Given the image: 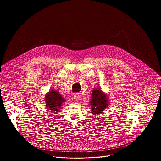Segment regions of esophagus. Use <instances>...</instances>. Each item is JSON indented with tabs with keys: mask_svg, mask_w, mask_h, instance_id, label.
Returning <instances> with one entry per match:
<instances>
[{
	"mask_svg": "<svg viewBox=\"0 0 161 161\" xmlns=\"http://www.w3.org/2000/svg\"><path fill=\"white\" fill-rule=\"evenodd\" d=\"M73 97H74L75 101L78 102V101H79L80 100V99H81V96H80L79 94H76L74 95Z\"/></svg>",
	"mask_w": 161,
	"mask_h": 161,
	"instance_id": "34e87169",
	"label": "esophagus"
}]
</instances>
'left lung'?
Returning a JSON list of instances; mask_svg holds the SVG:
<instances>
[{
	"label": "left lung",
	"mask_w": 161,
	"mask_h": 161,
	"mask_svg": "<svg viewBox=\"0 0 161 161\" xmlns=\"http://www.w3.org/2000/svg\"><path fill=\"white\" fill-rule=\"evenodd\" d=\"M90 106H92V113L95 114H99L108 107L109 99L107 96L100 88H94L91 94Z\"/></svg>",
	"instance_id": "left-lung-1"
}]
</instances>
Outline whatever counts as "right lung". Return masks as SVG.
Wrapping results in <instances>:
<instances>
[{
	"label": "right lung",
	"mask_w": 161,
	"mask_h": 161,
	"mask_svg": "<svg viewBox=\"0 0 161 161\" xmlns=\"http://www.w3.org/2000/svg\"><path fill=\"white\" fill-rule=\"evenodd\" d=\"M65 101V99L57 90H50L45 96L46 106L48 111L53 113H57L60 111V108Z\"/></svg>",
	"instance_id": "1"
}]
</instances>
